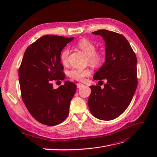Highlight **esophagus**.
<instances>
[{
  "label": "esophagus",
  "instance_id": "esophagus-1",
  "mask_svg": "<svg viewBox=\"0 0 157 157\" xmlns=\"http://www.w3.org/2000/svg\"><path fill=\"white\" fill-rule=\"evenodd\" d=\"M83 86H84V84H81V83H77V87L78 88H81V87Z\"/></svg>",
  "mask_w": 157,
  "mask_h": 157
}]
</instances>
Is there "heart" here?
I'll return each mask as SVG.
<instances>
[{
	"instance_id": "heart-1",
	"label": "heart",
	"mask_w": 157,
	"mask_h": 157,
	"mask_svg": "<svg viewBox=\"0 0 157 157\" xmlns=\"http://www.w3.org/2000/svg\"><path fill=\"white\" fill-rule=\"evenodd\" d=\"M77 46L87 55L88 61L90 65L94 67L100 66L104 61V55L103 52L96 50V46L91 41L87 39H80L77 43ZM69 50L65 48L61 52L60 59L63 64L67 63ZM91 75V71L89 69H73L69 72V77L78 81H82L85 77H89Z\"/></svg>"
}]
</instances>
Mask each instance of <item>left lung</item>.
<instances>
[{
    "instance_id": "1",
    "label": "left lung",
    "mask_w": 157,
    "mask_h": 157,
    "mask_svg": "<svg viewBox=\"0 0 157 157\" xmlns=\"http://www.w3.org/2000/svg\"><path fill=\"white\" fill-rule=\"evenodd\" d=\"M105 42V61L93 78L104 87L90 86L88 107L92 115L102 121L119 117L127 109L137 88V58L129 42L122 35L105 29L92 32Z\"/></svg>"
}]
</instances>
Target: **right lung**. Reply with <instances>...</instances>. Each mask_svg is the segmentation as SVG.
<instances>
[{"label":"right lung","mask_w":157,"mask_h":157,"mask_svg":"<svg viewBox=\"0 0 157 157\" xmlns=\"http://www.w3.org/2000/svg\"><path fill=\"white\" fill-rule=\"evenodd\" d=\"M74 37L44 35L26 49L19 69L21 98L33 117L47 126L62 122L69 114L76 85L65 81L54 89L52 80H63L62 50Z\"/></svg>","instance_id":"1"}]
</instances>
